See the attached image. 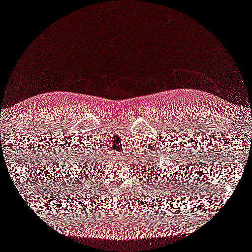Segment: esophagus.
Returning a JSON list of instances; mask_svg holds the SVG:
<instances>
[{
    "label": "esophagus",
    "instance_id": "1",
    "mask_svg": "<svg viewBox=\"0 0 252 252\" xmlns=\"http://www.w3.org/2000/svg\"><path fill=\"white\" fill-rule=\"evenodd\" d=\"M122 158H123V155H116V156H115V158H116V159H118V160L122 159Z\"/></svg>",
    "mask_w": 252,
    "mask_h": 252
}]
</instances>
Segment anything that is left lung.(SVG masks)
<instances>
[{
    "instance_id": "8db88e82",
    "label": "left lung",
    "mask_w": 252,
    "mask_h": 252,
    "mask_svg": "<svg viewBox=\"0 0 252 252\" xmlns=\"http://www.w3.org/2000/svg\"><path fill=\"white\" fill-rule=\"evenodd\" d=\"M158 162H156V166H155V163L154 164H152L151 167H147V169H146V171L148 172V175L151 177V179H152V181H153V179L154 178H158H158H159V174L158 173H156V171H158ZM155 176L156 177L154 178V176ZM156 180V179H155ZM158 181V180H156ZM154 182V181H153ZM155 185V184H154Z\"/></svg>"
}]
</instances>
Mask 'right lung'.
Returning a JSON list of instances; mask_svg holds the SVG:
<instances>
[{"label": "right lung", "mask_w": 252, "mask_h": 252, "mask_svg": "<svg viewBox=\"0 0 252 252\" xmlns=\"http://www.w3.org/2000/svg\"><path fill=\"white\" fill-rule=\"evenodd\" d=\"M83 164H84V162H82V168H83ZM86 166H88V167H86V169H88V168H90V164H89V162H86ZM85 171V170H84ZM89 171V170H88Z\"/></svg>", "instance_id": "obj_1"}]
</instances>
